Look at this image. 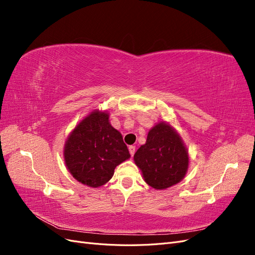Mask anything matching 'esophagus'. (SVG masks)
Returning a JSON list of instances; mask_svg holds the SVG:
<instances>
[{
	"instance_id": "obj_1",
	"label": "esophagus",
	"mask_w": 255,
	"mask_h": 255,
	"mask_svg": "<svg viewBox=\"0 0 255 255\" xmlns=\"http://www.w3.org/2000/svg\"><path fill=\"white\" fill-rule=\"evenodd\" d=\"M128 151H129L130 156L133 157L134 153H135V151H136V146H135V145H129V146H128Z\"/></svg>"
}]
</instances>
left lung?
I'll use <instances>...</instances> for the list:
<instances>
[{
  "instance_id": "8db88e82",
  "label": "left lung",
  "mask_w": 255,
  "mask_h": 255,
  "mask_svg": "<svg viewBox=\"0 0 255 255\" xmlns=\"http://www.w3.org/2000/svg\"><path fill=\"white\" fill-rule=\"evenodd\" d=\"M134 161L144 182L155 189H166L181 182L189 165L188 151L181 136L167 122H159L137 150Z\"/></svg>"
}]
</instances>
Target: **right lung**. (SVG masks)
I'll use <instances>...</instances> for the list:
<instances>
[{
  "label": "right lung",
  "instance_id": "obj_1",
  "mask_svg": "<svg viewBox=\"0 0 255 255\" xmlns=\"http://www.w3.org/2000/svg\"><path fill=\"white\" fill-rule=\"evenodd\" d=\"M109 118L107 112H91L74 128L65 143L67 169L76 181L89 187L106 184L115 168L130 156L121 133L111 126Z\"/></svg>",
  "mask_w": 255,
  "mask_h": 255
}]
</instances>
